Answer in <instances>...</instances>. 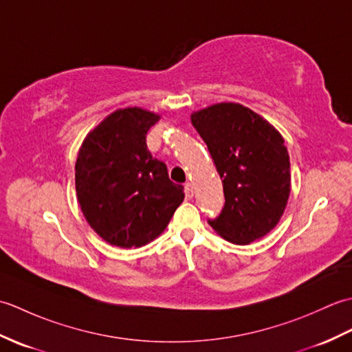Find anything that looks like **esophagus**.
<instances>
[{
	"mask_svg": "<svg viewBox=\"0 0 352 352\" xmlns=\"http://www.w3.org/2000/svg\"><path fill=\"white\" fill-rule=\"evenodd\" d=\"M184 193H186V197L188 198H193V184L192 183H186V186H184Z\"/></svg>",
	"mask_w": 352,
	"mask_h": 352,
	"instance_id": "esophagus-1",
	"label": "esophagus"
}]
</instances>
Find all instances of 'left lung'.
Segmentation results:
<instances>
[{
	"instance_id": "1",
	"label": "left lung",
	"mask_w": 352,
	"mask_h": 352,
	"mask_svg": "<svg viewBox=\"0 0 352 352\" xmlns=\"http://www.w3.org/2000/svg\"><path fill=\"white\" fill-rule=\"evenodd\" d=\"M222 180L226 206L208 221L221 237L248 245L266 236L290 195V160L275 126L239 102H218L190 115Z\"/></svg>"
}]
</instances>
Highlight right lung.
I'll list each match as a JSON object with an SVG mask.
<instances>
[{
    "instance_id": "1",
    "label": "right lung",
    "mask_w": 352,
    "mask_h": 352,
    "mask_svg": "<svg viewBox=\"0 0 352 352\" xmlns=\"http://www.w3.org/2000/svg\"><path fill=\"white\" fill-rule=\"evenodd\" d=\"M160 115L118 109L85 138L76 162L77 199L89 226L110 245L140 248L159 237L183 203V186L146 148Z\"/></svg>"
}]
</instances>
